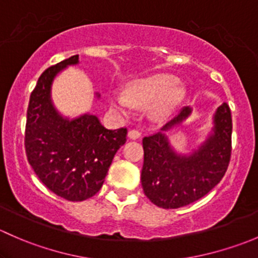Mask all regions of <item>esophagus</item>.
Wrapping results in <instances>:
<instances>
[{"label":"esophagus","mask_w":258,"mask_h":258,"mask_svg":"<svg viewBox=\"0 0 258 258\" xmlns=\"http://www.w3.org/2000/svg\"><path fill=\"white\" fill-rule=\"evenodd\" d=\"M140 136H141V132H140L139 130H136V128L130 130V132H128V137H130V139L137 140V139H140Z\"/></svg>","instance_id":"obj_1"}]
</instances>
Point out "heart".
Instances as JSON below:
<instances>
[{
	"mask_svg": "<svg viewBox=\"0 0 258 258\" xmlns=\"http://www.w3.org/2000/svg\"><path fill=\"white\" fill-rule=\"evenodd\" d=\"M183 95V90L177 85V80L170 75H157L139 80L127 88L126 93H113L111 102L117 110L126 111L131 102L137 105L155 103L158 113L170 111Z\"/></svg>",
	"mask_w": 258,
	"mask_h": 258,
	"instance_id": "heart-1",
	"label": "heart"
}]
</instances>
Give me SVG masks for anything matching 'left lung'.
<instances>
[{
	"instance_id": "8db88e82",
	"label": "left lung",
	"mask_w": 258,
	"mask_h": 258,
	"mask_svg": "<svg viewBox=\"0 0 258 258\" xmlns=\"http://www.w3.org/2000/svg\"><path fill=\"white\" fill-rule=\"evenodd\" d=\"M191 108L183 107L157 134L146 136L141 182L146 196L162 209L187 206L207 195L227 171L232 151V117L222 103L215 114V134L189 157L177 156L163 132L183 121Z\"/></svg>"
}]
</instances>
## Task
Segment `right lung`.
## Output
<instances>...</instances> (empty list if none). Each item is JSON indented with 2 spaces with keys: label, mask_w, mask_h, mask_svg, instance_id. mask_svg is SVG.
I'll return each instance as SVG.
<instances>
[{
  "label": "right lung",
  "mask_w": 258,
  "mask_h": 258,
  "mask_svg": "<svg viewBox=\"0 0 258 258\" xmlns=\"http://www.w3.org/2000/svg\"><path fill=\"white\" fill-rule=\"evenodd\" d=\"M79 54L48 67L30 96L25 131L28 163L43 184L67 201H85L102 187L127 128L108 130L93 114L63 119L49 97L52 80Z\"/></svg>",
  "instance_id": "add662e5"
}]
</instances>
